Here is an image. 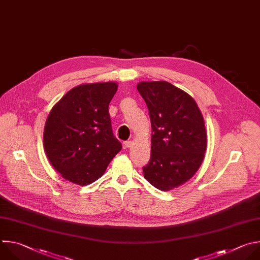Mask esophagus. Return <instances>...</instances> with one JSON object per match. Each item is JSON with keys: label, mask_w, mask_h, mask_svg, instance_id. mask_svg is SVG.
Wrapping results in <instances>:
<instances>
[{"label": "esophagus", "mask_w": 260, "mask_h": 260, "mask_svg": "<svg viewBox=\"0 0 260 260\" xmlns=\"http://www.w3.org/2000/svg\"><path fill=\"white\" fill-rule=\"evenodd\" d=\"M131 146H132V141H125V142H123V147L125 149H127V148H129Z\"/></svg>", "instance_id": "34e87169"}]
</instances>
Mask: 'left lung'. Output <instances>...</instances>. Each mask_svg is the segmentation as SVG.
<instances>
[{
    "label": "left lung",
    "mask_w": 260,
    "mask_h": 260,
    "mask_svg": "<svg viewBox=\"0 0 260 260\" xmlns=\"http://www.w3.org/2000/svg\"><path fill=\"white\" fill-rule=\"evenodd\" d=\"M151 123L150 160L144 178L155 188L171 190L188 181L205 158L207 132L194 99L166 81L140 82Z\"/></svg>",
    "instance_id": "left-lung-1"
}]
</instances>
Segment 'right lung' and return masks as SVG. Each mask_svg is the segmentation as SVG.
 Masks as SVG:
<instances>
[{
	"label": "right lung",
	"instance_id": "1",
	"mask_svg": "<svg viewBox=\"0 0 260 260\" xmlns=\"http://www.w3.org/2000/svg\"><path fill=\"white\" fill-rule=\"evenodd\" d=\"M117 90L116 82L82 84L52 108L44 128V149L66 180L78 185L94 182L122 149L109 114Z\"/></svg>",
	"mask_w": 260,
	"mask_h": 260
}]
</instances>
